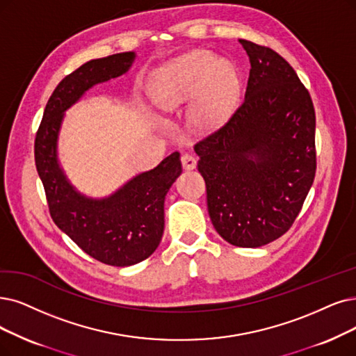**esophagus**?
<instances>
[{
    "instance_id": "obj_1",
    "label": "esophagus",
    "mask_w": 356,
    "mask_h": 356,
    "mask_svg": "<svg viewBox=\"0 0 356 356\" xmlns=\"http://www.w3.org/2000/svg\"><path fill=\"white\" fill-rule=\"evenodd\" d=\"M181 163H182V168H184V169H186V170H191V169L195 168L197 161H195V158H194L193 154L186 153V154L181 156Z\"/></svg>"
}]
</instances>
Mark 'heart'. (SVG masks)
<instances>
[{"label":"heart","instance_id":"1","mask_svg":"<svg viewBox=\"0 0 356 356\" xmlns=\"http://www.w3.org/2000/svg\"><path fill=\"white\" fill-rule=\"evenodd\" d=\"M152 93L156 104L168 111L191 97V127L213 131L232 115L239 97V77L229 61L218 60L210 51L194 49L156 73Z\"/></svg>","mask_w":356,"mask_h":356}]
</instances>
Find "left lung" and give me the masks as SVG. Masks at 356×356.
I'll use <instances>...</instances> for the list:
<instances>
[{"label":"left lung","instance_id":"left-lung-1","mask_svg":"<svg viewBox=\"0 0 356 356\" xmlns=\"http://www.w3.org/2000/svg\"><path fill=\"white\" fill-rule=\"evenodd\" d=\"M239 44L251 64L244 102L194 150L215 229L232 245L257 248L289 231L314 182L316 112L283 56Z\"/></svg>","mask_w":356,"mask_h":356}]
</instances>
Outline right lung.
<instances>
[{"instance_id":"1","label":"right lung","mask_w":356,"mask_h":356,"mask_svg":"<svg viewBox=\"0 0 356 356\" xmlns=\"http://www.w3.org/2000/svg\"><path fill=\"white\" fill-rule=\"evenodd\" d=\"M134 58V52L113 54L65 76L49 97L35 138V163L52 220L90 257L117 267L143 261L158 248L165 226V195L182 172L179 153L174 152L109 197L96 200L71 186L58 162L56 141L64 112L95 84L127 73Z\"/></svg>"}]
</instances>
